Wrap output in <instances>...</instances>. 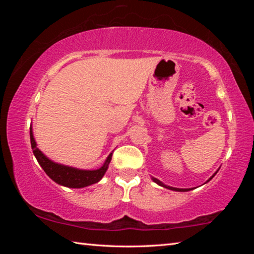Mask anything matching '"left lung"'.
I'll return each instance as SVG.
<instances>
[{"label":"left lung","instance_id":"left-lung-1","mask_svg":"<svg viewBox=\"0 0 254 254\" xmlns=\"http://www.w3.org/2000/svg\"><path fill=\"white\" fill-rule=\"evenodd\" d=\"M217 171H218V170H217ZM217 171H216V173H217ZM216 173H215V174L212 176V177H210V178L207 180V182H209V180L212 179L215 175H216ZM151 179L153 180L154 183L158 184L159 186H161V187H165V188H168V189H170V190H175V191H188V190H191V188H176V187L167 186V185H165V184H163L162 182H160V180L157 179V178H154V177H151ZM207 182H206V183H207Z\"/></svg>","mask_w":254,"mask_h":254}]
</instances>
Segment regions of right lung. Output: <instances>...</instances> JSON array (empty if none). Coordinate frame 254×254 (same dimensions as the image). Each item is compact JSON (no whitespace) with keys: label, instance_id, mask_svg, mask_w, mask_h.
Returning a JSON list of instances; mask_svg holds the SVG:
<instances>
[{"label":"right lung","instance_id":"1","mask_svg":"<svg viewBox=\"0 0 254 254\" xmlns=\"http://www.w3.org/2000/svg\"><path fill=\"white\" fill-rule=\"evenodd\" d=\"M30 141H31V148L34 157L39 162L41 168L45 170V173L54 180L55 183L62 186L69 188H84L91 186L93 184H96L103 178L105 175L107 168L112 159V152L106 158L101 168L95 170H85L74 168V167L65 166L62 163H57L46 156L41 150L37 147V142L33 137L32 127H30Z\"/></svg>","mask_w":254,"mask_h":254}]
</instances>
